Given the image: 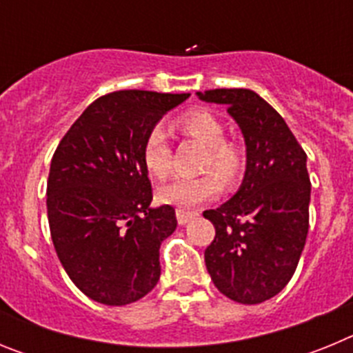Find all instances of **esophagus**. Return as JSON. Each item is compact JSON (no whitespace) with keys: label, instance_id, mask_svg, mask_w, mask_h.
Segmentation results:
<instances>
[{"label":"esophagus","instance_id":"obj_1","mask_svg":"<svg viewBox=\"0 0 353 353\" xmlns=\"http://www.w3.org/2000/svg\"><path fill=\"white\" fill-rule=\"evenodd\" d=\"M196 215H198L196 212H187L179 208V210H176V221H179V224H187L191 219H194Z\"/></svg>","mask_w":353,"mask_h":353}]
</instances>
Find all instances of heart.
Masks as SVG:
<instances>
[{
    "instance_id": "b5f03b06",
    "label": "heart",
    "mask_w": 353,
    "mask_h": 353,
    "mask_svg": "<svg viewBox=\"0 0 353 353\" xmlns=\"http://www.w3.org/2000/svg\"><path fill=\"white\" fill-rule=\"evenodd\" d=\"M174 127L182 136L207 146V154L199 164L201 174L173 180L159 189L162 203L179 208H191L215 198L221 182L232 189L245 171V150L233 139L224 138V125L207 109H191L174 120ZM143 164L152 176L166 180L173 173V152L162 127H154L146 134L141 148Z\"/></svg>"
}]
</instances>
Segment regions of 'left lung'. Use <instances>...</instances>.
<instances>
[{"label": "left lung", "mask_w": 353, "mask_h": 353, "mask_svg": "<svg viewBox=\"0 0 353 353\" xmlns=\"http://www.w3.org/2000/svg\"><path fill=\"white\" fill-rule=\"evenodd\" d=\"M198 97L226 104L248 152L239 192L203 212L215 228L205 263L223 295L260 304L288 285L301 260L310 228L307 155L281 114L252 90H207Z\"/></svg>", "instance_id": "obj_1"}]
</instances>
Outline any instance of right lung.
Returning a JSON list of instances; mask_svg holds the SVG:
<instances>
[{"mask_svg":"<svg viewBox=\"0 0 353 353\" xmlns=\"http://www.w3.org/2000/svg\"><path fill=\"white\" fill-rule=\"evenodd\" d=\"M189 93L121 90L99 97L63 136L48 179V219L72 283L95 302L125 305L161 277L159 249L174 208H150L146 134Z\"/></svg>","mask_w":353,"mask_h":353,"instance_id":"add662e5","label":"right lung"}]
</instances>
